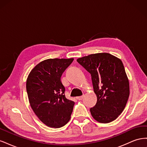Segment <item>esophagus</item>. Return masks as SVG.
I'll use <instances>...</instances> for the list:
<instances>
[{
  "label": "esophagus",
  "mask_w": 147,
  "mask_h": 147,
  "mask_svg": "<svg viewBox=\"0 0 147 147\" xmlns=\"http://www.w3.org/2000/svg\"><path fill=\"white\" fill-rule=\"evenodd\" d=\"M83 96H79V97H77V99H78V100H82V99H83Z\"/></svg>",
  "instance_id": "1"
}]
</instances>
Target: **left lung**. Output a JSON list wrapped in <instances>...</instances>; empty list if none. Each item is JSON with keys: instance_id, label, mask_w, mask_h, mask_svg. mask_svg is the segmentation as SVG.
Here are the masks:
<instances>
[{"instance_id": "left-lung-1", "label": "left lung", "mask_w": 147, "mask_h": 147, "mask_svg": "<svg viewBox=\"0 0 147 147\" xmlns=\"http://www.w3.org/2000/svg\"><path fill=\"white\" fill-rule=\"evenodd\" d=\"M91 75L97 103L90 109L97 122L116 119L124 109L129 96V83L121 59L107 53H96L77 59Z\"/></svg>"}]
</instances>
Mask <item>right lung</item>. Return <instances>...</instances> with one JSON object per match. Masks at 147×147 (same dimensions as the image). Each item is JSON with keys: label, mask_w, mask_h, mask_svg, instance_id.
Instances as JSON below:
<instances>
[{"label": "right lung", "mask_w": 147, "mask_h": 147, "mask_svg": "<svg viewBox=\"0 0 147 147\" xmlns=\"http://www.w3.org/2000/svg\"><path fill=\"white\" fill-rule=\"evenodd\" d=\"M74 58L48 59L35 65L26 81L31 108L40 121L50 127H63L69 122L75 102L64 94L61 77Z\"/></svg>", "instance_id": "add662e5"}]
</instances>
